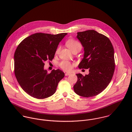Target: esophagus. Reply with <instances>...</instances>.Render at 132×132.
Returning a JSON list of instances; mask_svg holds the SVG:
<instances>
[{"mask_svg": "<svg viewBox=\"0 0 132 132\" xmlns=\"http://www.w3.org/2000/svg\"><path fill=\"white\" fill-rule=\"evenodd\" d=\"M65 76H68V75H70V73H66L65 74Z\"/></svg>", "mask_w": 132, "mask_h": 132, "instance_id": "obj_1", "label": "esophagus"}]
</instances>
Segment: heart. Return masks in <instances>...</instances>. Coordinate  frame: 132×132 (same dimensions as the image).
Here are the masks:
<instances>
[{
  "label": "heart",
  "mask_w": 132,
  "mask_h": 132,
  "mask_svg": "<svg viewBox=\"0 0 132 132\" xmlns=\"http://www.w3.org/2000/svg\"><path fill=\"white\" fill-rule=\"evenodd\" d=\"M66 44L67 46V47L72 52L76 51H80L82 47V45L80 42L72 39L68 40L66 43ZM60 51V46H59L56 51V54H59ZM73 65H74L73 63H71L69 61L65 60L61 61L59 63V66L60 67V68L62 69L63 70L68 72L70 71L72 69Z\"/></svg>",
  "instance_id": "1"
}]
</instances>
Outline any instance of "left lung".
I'll use <instances>...</instances> for the list:
<instances>
[{
    "instance_id": "1",
    "label": "left lung",
    "mask_w": 132,
    "mask_h": 132,
    "mask_svg": "<svg viewBox=\"0 0 132 132\" xmlns=\"http://www.w3.org/2000/svg\"><path fill=\"white\" fill-rule=\"evenodd\" d=\"M77 38L84 47V58L79 69H88L84 76L78 73L73 86L76 94L84 97L95 96L103 91L111 80L115 69L114 48L109 39L94 30L77 32Z\"/></svg>"
}]
</instances>
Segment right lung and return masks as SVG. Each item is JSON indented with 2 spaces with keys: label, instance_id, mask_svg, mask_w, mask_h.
Wrapping results in <instances>:
<instances>
[{
  "label": "right lung",
  "instance_id": "1",
  "mask_svg": "<svg viewBox=\"0 0 132 132\" xmlns=\"http://www.w3.org/2000/svg\"><path fill=\"white\" fill-rule=\"evenodd\" d=\"M67 34L36 33L25 38L16 47L15 76L21 88L30 96L43 99L56 92L65 74L59 69L47 73L44 68V62L54 59L59 43Z\"/></svg>",
  "mask_w": 132,
  "mask_h": 132
}]
</instances>
